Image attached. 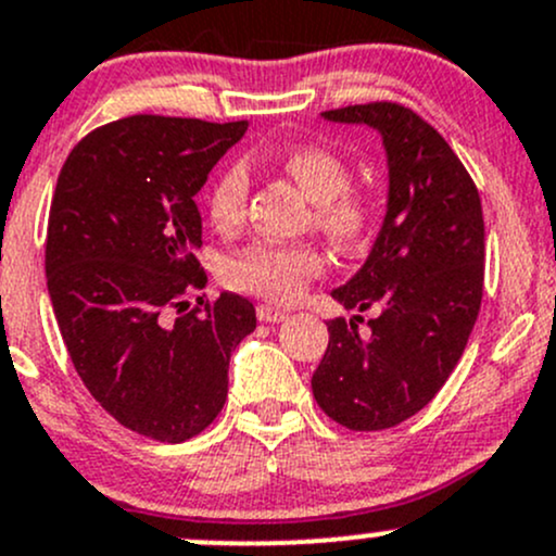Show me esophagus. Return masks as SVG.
<instances>
[{"instance_id": "34e87169", "label": "esophagus", "mask_w": 556, "mask_h": 556, "mask_svg": "<svg viewBox=\"0 0 556 556\" xmlns=\"http://www.w3.org/2000/svg\"><path fill=\"white\" fill-rule=\"evenodd\" d=\"M255 314H258L261 323H282V319L288 317V314H285L282 308L271 306V303H261V306L255 308Z\"/></svg>"}]
</instances>
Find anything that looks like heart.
<instances>
[{
  "label": "heart",
  "mask_w": 556,
  "mask_h": 556,
  "mask_svg": "<svg viewBox=\"0 0 556 556\" xmlns=\"http://www.w3.org/2000/svg\"><path fill=\"white\" fill-rule=\"evenodd\" d=\"M279 167L314 202V226L338 248H356L376 226V202L352 189V167L323 146L285 151ZM250 178L242 165H229L213 180L207 215L218 231H237L248 213ZM325 271L323 250L314 244L255 242L224 263V282L268 301H290Z\"/></svg>",
  "instance_id": "heart-1"
}]
</instances>
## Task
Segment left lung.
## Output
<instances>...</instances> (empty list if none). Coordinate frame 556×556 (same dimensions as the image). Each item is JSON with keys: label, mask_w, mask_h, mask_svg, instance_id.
<instances>
[{"label": "left lung", "mask_w": 556, "mask_h": 556, "mask_svg": "<svg viewBox=\"0 0 556 556\" xmlns=\"http://www.w3.org/2000/svg\"><path fill=\"white\" fill-rule=\"evenodd\" d=\"M327 122L381 132L389 197L359 271L332 298L354 319H330L314 400L336 424L381 431L424 410L458 365L484 282L479 191L447 140L400 103L323 111ZM379 314L362 337L358 314Z\"/></svg>", "instance_id": "left-lung-1"}]
</instances>
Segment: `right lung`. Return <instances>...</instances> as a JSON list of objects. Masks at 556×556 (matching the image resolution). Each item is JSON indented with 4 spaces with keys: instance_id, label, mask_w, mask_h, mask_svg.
<instances>
[{
    "instance_id": "right-lung-1",
    "label": "right lung",
    "mask_w": 556,
    "mask_h": 556,
    "mask_svg": "<svg viewBox=\"0 0 556 556\" xmlns=\"http://www.w3.org/2000/svg\"><path fill=\"white\" fill-rule=\"evenodd\" d=\"M244 130L136 114L81 138L58 175L45 271L63 343L103 410L156 442L213 424L231 352L255 330L248 298L186 301L207 282L194 197Z\"/></svg>"
}]
</instances>
